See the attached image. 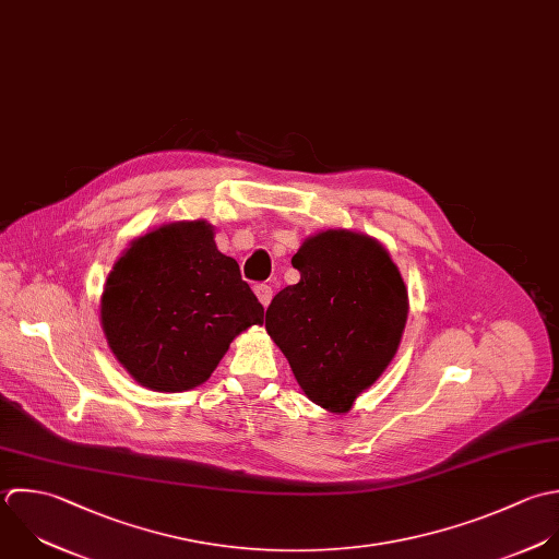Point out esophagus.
<instances>
[{"instance_id": "obj_1", "label": "esophagus", "mask_w": 559, "mask_h": 559, "mask_svg": "<svg viewBox=\"0 0 559 559\" xmlns=\"http://www.w3.org/2000/svg\"><path fill=\"white\" fill-rule=\"evenodd\" d=\"M254 294H257V298H259V302L263 305V307H267L270 305V300H272V287L270 285H265V283H261V285H254Z\"/></svg>"}]
</instances>
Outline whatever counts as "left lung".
Listing matches in <instances>:
<instances>
[{"label":"left lung","mask_w":559,"mask_h":559,"mask_svg":"<svg viewBox=\"0 0 559 559\" xmlns=\"http://www.w3.org/2000/svg\"><path fill=\"white\" fill-rule=\"evenodd\" d=\"M296 285L267 307L265 329L309 401L348 414L392 364L409 296L390 252L370 235L329 228L292 257Z\"/></svg>","instance_id":"obj_1"}]
</instances>
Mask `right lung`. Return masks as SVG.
<instances>
[{"label":"right lung","mask_w":559,"mask_h":559,"mask_svg":"<svg viewBox=\"0 0 559 559\" xmlns=\"http://www.w3.org/2000/svg\"><path fill=\"white\" fill-rule=\"evenodd\" d=\"M204 219L169 222L130 241L99 300L108 348L154 392L202 385L263 307Z\"/></svg>","instance_id":"right-lung-1"}]
</instances>
